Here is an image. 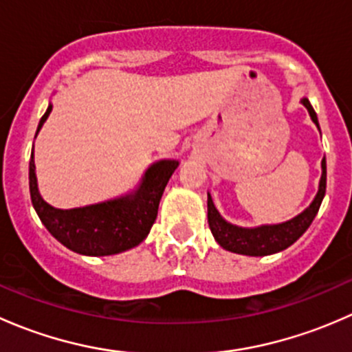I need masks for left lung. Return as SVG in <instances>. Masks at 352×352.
Masks as SVG:
<instances>
[{
	"label": "left lung",
	"instance_id": "obj_1",
	"mask_svg": "<svg viewBox=\"0 0 352 352\" xmlns=\"http://www.w3.org/2000/svg\"><path fill=\"white\" fill-rule=\"evenodd\" d=\"M301 104L310 113L311 120L315 126L318 127L317 113L311 107L308 98H301ZM320 129V127H318ZM325 186H327V163L325 158L322 160V177L318 182L317 196L314 197L311 204L308 206L305 211L294 218L287 219L285 223H278V225H261L254 226V228H243V226L233 225V223L226 221L219 211L216 209L214 202H212L211 194L208 192V223L211 228L214 240L221 245L225 250L233 252V254L250 255V257H264V255L278 254V252L285 250L303 235L311 225L314 218L317 216L318 209H320L322 201L325 196Z\"/></svg>",
	"mask_w": 352,
	"mask_h": 352
}]
</instances>
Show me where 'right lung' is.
I'll return each instance as SVG.
<instances>
[{
    "label": "right lung",
    "mask_w": 352,
    "mask_h": 352,
    "mask_svg": "<svg viewBox=\"0 0 352 352\" xmlns=\"http://www.w3.org/2000/svg\"><path fill=\"white\" fill-rule=\"evenodd\" d=\"M51 110L52 105L49 104L38 122L37 134ZM177 166L179 160H158L148 166L136 189L124 196L83 208L58 209L47 204L38 192L32 153L28 165L32 204L42 225L69 250L90 257L120 254L138 247L148 236L158 214L160 199Z\"/></svg>",
    "instance_id": "right-lung-1"
}]
</instances>
